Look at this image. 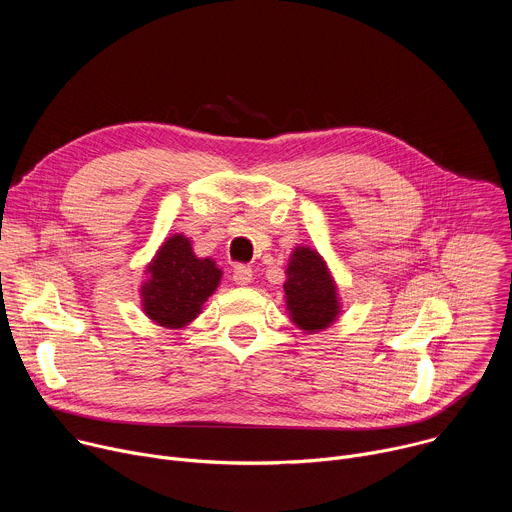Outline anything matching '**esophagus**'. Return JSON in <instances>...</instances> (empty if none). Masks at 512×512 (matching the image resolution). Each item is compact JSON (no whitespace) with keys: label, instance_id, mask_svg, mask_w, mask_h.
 I'll use <instances>...</instances> for the list:
<instances>
[{"label":"esophagus","instance_id":"esophagus-1","mask_svg":"<svg viewBox=\"0 0 512 512\" xmlns=\"http://www.w3.org/2000/svg\"><path fill=\"white\" fill-rule=\"evenodd\" d=\"M233 279L237 285H249L253 281V269L249 265H237L233 271Z\"/></svg>","mask_w":512,"mask_h":512}]
</instances>
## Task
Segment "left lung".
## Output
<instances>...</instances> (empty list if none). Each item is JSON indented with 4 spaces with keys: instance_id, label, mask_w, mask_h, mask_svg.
I'll use <instances>...</instances> for the list:
<instances>
[{
    "instance_id": "8db88e82",
    "label": "left lung",
    "mask_w": 512,
    "mask_h": 512,
    "mask_svg": "<svg viewBox=\"0 0 512 512\" xmlns=\"http://www.w3.org/2000/svg\"><path fill=\"white\" fill-rule=\"evenodd\" d=\"M285 306L304 332L326 330L340 314L338 289L322 255L310 247H296L285 269Z\"/></svg>"
}]
</instances>
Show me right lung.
Wrapping results in <instances>:
<instances>
[{"mask_svg": "<svg viewBox=\"0 0 512 512\" xmlns=\"http://www.w3.org/2000/svg\"><path fill=\"white\" fill-rule=\"evenodd\" d=\"M139 294L145 316L158 326L178 330L188 326L221 283L223 271L210 257H196L190 239L172 235L145 269Z\"/></svg>", "mask_w": 512, "mask_h": 512, "instance_id": "add662e5", "label": "right lung"}]
</instances>
